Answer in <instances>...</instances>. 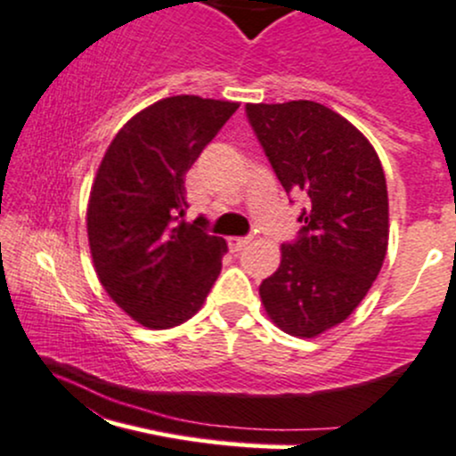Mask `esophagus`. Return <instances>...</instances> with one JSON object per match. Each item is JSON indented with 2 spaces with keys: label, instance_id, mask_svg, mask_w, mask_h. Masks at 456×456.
<instances>
[{
  "label": "esophagus",
  "instance_id": "1",
  "mask_svg": "<svg viewBox=\"0 0 456 456\" xmlns=\"http://www.w3.org/2000/svg\"><path fill=\"white\" fill-rule=\"evenodd\" d=\"M248 243H250V239H248V237H230V239H228V248H230V250H232V252L243 250V248H246Z\"/></svg>",
  "mask_w": 456,
  "mask_h": 456
}]
</instances>
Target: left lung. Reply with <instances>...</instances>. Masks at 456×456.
I'll list each match as a JSON object with an SVG mask.
<instances>
[{
    "label": "left lung",
    "instance_id": "8db88e82",
    "mask_svg": "<svg viewBox=\"0 0 456 456\" xmlns=\"http://www.w3.org/2000/svg\"><path fill=\"white\" fill-rule=\"evenodd\" d=\"M246 114L283 189L305 201L298 239L281 246L261 303L281 331L316 338L354 314L382 270V162L358 126L321 102H248Z\"/></svg>",
    "mask_w": 456,
    "mask_h": 456
}]
</instances>
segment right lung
<instances>
[{
  "label": "right lung",
  "mask_w": 456,
  "mask_h": 456,
  "mask_svg": "<svg viewBox=\"0 0 456 456\" xmlns=\"http://www.w3.org/2000/svg\"><path fill=\"white\" fill-rule=\"evenodd\" d=\"M239 102L168 96L126 120L87 201L94 270L111 300L149 330L195 316L222 272V237L182 224L184 177Z\"/></svg>",
  "instance_id": "right-lung-1"
}]
</instances>
